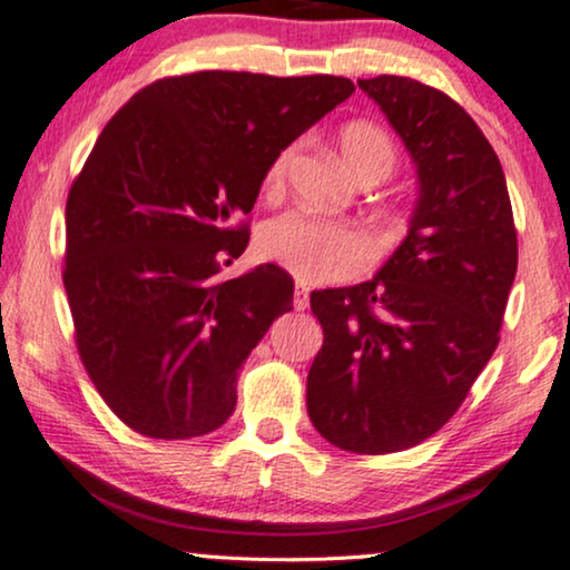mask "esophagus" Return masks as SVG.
<instances>
[{
	"mask_svg": "<svg viewBox=\"0 0 570 570\" xmlns=\"http://www.w3.org/2000/svg\"><path fill=\"white\" fill-rule=\"evenodd\" d=\"M307 302H309V294L302 284H297V289H294V309H307Z\"/></svg>",
	"mask_w": 570,
	"mask_h": 570,
	"instance_id": "34e87169",
	"label": "esophagus"
}]
</instances>
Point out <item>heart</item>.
I'll use <instances>...</instances> for the list:
<instances>
[{
    "label": "heart",
    "instance_id": "1",
    "mask_svg": "<svg viewBox=\"0 0 570 570\" xmlns=\"http://www.w3.org/2000/svg\"><path fill=\"white\" fill-rule=\"evenodd\" d=\"M338 153L347 168L357 178L376 176L384 181L397 163V149L389 136L373 124L344 126L338 131ZM292 149H284L273 160L265 186L268 191H278L284 186L286 170L292 163ZM263 255L286 268L305 284H323L355 276L371 263L373 247L368 236L357 228L334 223L309 213H286L271 220L261 236Z\"/></svg>",
    "mask_w": 570,
    "mask_h": 570
}]
</instances>
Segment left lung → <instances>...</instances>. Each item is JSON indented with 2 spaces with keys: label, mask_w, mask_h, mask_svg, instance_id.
<instances>
[{
  "label": "left lung",
  "mask_w": 570,
  "mask_h": 570,
  "mask_svg": "<svg viewBox=\"0 0 570 570\" xmlns=\"http://www.w3.org/2000/svg\"><path fill=\"white\" fill-rule=\"evenodd\" d=\"M357 86L405 144L417 197L376 276L309 294L323 347L307 413L338 450L384 455L436 434L494 355L518 239L505 173L463 107L413 78Z\"/></svg>",
  "instance_id": "obj_1"
}]
</instances>
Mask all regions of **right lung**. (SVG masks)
<instances>
[{"label":"right lung","mask_w":570,"mask_h":570,"mask_svg":"<svg viewBox=\"0 0 570 570\" xmlns=\"http://www.w3.org/2000/svg\"><path fill=\"white\" fill-rule=\"evenodd\" d=\"M355 83L232 70L163 78L105 126L65 207V292L107 407L153 439L210 434L236 407L249 352L289 313L294 281L247 249L236 215L271 165Z\"/></svg>","instance_id":"add662e5"}]
</instances>
